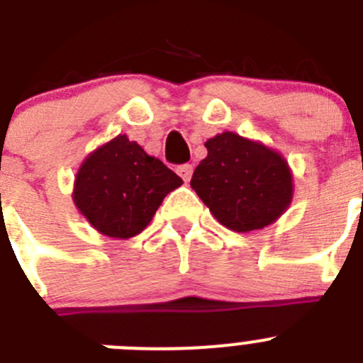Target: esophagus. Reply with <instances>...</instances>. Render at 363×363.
<instances>
[{
    "label": "esophagus",
    "instance_id": "esophagus-1",
    "mask_svg": "<svg viewBox=\"0 0 363 363\" xmlns=\"http://www.w3.org/2000/svg\"><path fill=\"white\" fill-rule=\"evenodd\" d=\"M192 171H194V167H192L191 163H184V165L178 167V174L184 178V182H189V179H191Z\"/></svg>",
    "mask_w": 363,
    "mask_h": 363
}]
</instances>
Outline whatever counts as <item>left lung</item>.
I'll list each match as a JSON object with an SVG mask.
<instances>
[{"instance_id": "obj_1", "label": "left lung", "mask_w": 363, "mask_h": 363, "mask_svg": "<svg viewBox=\"0 0 363 363\" xmlns=\"http://www.w3.org/2000/svg\"><path fill=\"white\" fill-rule=\"evenodd\" d=\"M207 158L194 169L191 187L213 216L236 233L264 229L293 200V174L281 154L234 133L205 142Z\"/></svg>"}]
</instances>
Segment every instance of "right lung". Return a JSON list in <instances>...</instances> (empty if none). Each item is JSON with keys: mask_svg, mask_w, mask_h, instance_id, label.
Returning <instances> with one entry per match:
<instances>
[{"mask_svg": "<svg viewBox=\"0 0 363 363\" xmlns=\"http://www.w3.org/2000/svg\"><path fill=\"white\" fill-rule=\"evenodd\" d=\"M182 184L163 162L120 134L86 156L72 198L96 230L125 240L142 233L163 198Z\"/></svg>", "mask_w": 363, "mask_h": 363, "instance_id": "1", "label": "right lung"}]
</instances>
